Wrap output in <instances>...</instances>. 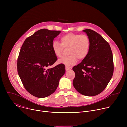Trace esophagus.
Segmentation results:
<instances>
[{
    "mask_svg": "<svg viewBox=\"0 0 127 127\" xmlns=\"http://www.w3.org/2000/svg\"><path fill=\"white\" fill-rule=\"evenodd\" d=\"M72 69V67H70V66H67V65H66V66H65V69H66V71L69 70H70V69Z\"/></svg>",
    "mask_w": 127,
    "mask_h": 127,
    "instance_id": "1",
    "label": "esophagus"
}]
</instances>
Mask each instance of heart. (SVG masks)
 I'll use <instances>...</instances> for the list:
<instances>
[{"label": "heart", "instance_id": "b5f03b06", "mask_svg": "<svg viewBox=\"0 0 127 127\" xmlns=\"http://www.w3.org/2000/svg\"><path fill=\"white\" fill-rule=\"evenodd\" d=\"M61 44L58 41L52 44V49L55 55L60 58L62 56L64 48H68V56L63 57L58 60L59 63L73 65L78 60H82L87 56L90 48V40L85 34L69 32L60 38Z\"/></svg>", "mask_w": 127, "mask_h": 127}]
</instances>
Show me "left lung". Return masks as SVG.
Listing matches in <instances>:
<instances>
[{
    "label": "left lung",
    "mask_w": 127,
    "mask_h": 127,
    "mask_svg": "<svg viewBox=\"0 0 127 127\" xmlns=\"http://www.w3.org/2000/svg\"><path fill=\"white\" fill-rule=\"evenodd\" d=\"M90 40L87 57L72 68L75 73L73 84L77 91L88 96L96 95L106 88L114 72L113 53L111 47L96 32L86 29Z\"/></svg>",
    "instance_id": "8db88e82"
}]
</instances>
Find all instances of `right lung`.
Returning <instances> with one entry per match:
<instances>
[{
  "instance_id": "1",
  "label": "right lung",
  "mask_w": 127,
  "mask_h": 127,
  "mask_svg": "<svg viewBox=\"0 0 127 127\" xmlns=\"http://www.w3.org/2000/svg\"><path fill=\"white\" fill-rule=\"evenodd\" d=\"M60 32L40 30L28 37L21 47L17 58L18 74L27 91L34 96L43 98L52 95L65 73L63 64L48 68L57 60L52 44Z\"/></svg>"
}]
</instances>
